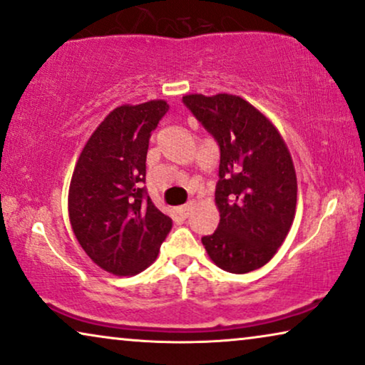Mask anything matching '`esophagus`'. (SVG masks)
I'll use <instances>...</instances> for the list:
<instances>
[{"instance_id": "obj_1", "label": "esophagus", "mask_w": 365, "mask_h": 365, "mask_svg": "<svg viewBox=\"0 0 365 365\" xmlns=\"http://www.w3.org/2000/svg\"><path fill=\"white\" fill-rule=\"evenodd\" d=\"M194 206H196V202H194V201H189L187 204H184V206L179 207V214H181V216H182L184 219H186V217L189 216V214H191V211L194 209Z\"/></svg>"}]
</instances>
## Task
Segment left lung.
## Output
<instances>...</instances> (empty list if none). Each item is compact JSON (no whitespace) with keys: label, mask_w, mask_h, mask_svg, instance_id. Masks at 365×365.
Instances as JSON below:
<instances>
[{"label":"left lung","mask_w":365,"mask_h":365,"mask_svg":"<svg viewBox=\"0 0 365 365\" xmlns=\"http://www.w3.org/2000/svg\"><path fill=\"white\" fill-rule=\"evenodd\" d=\"M182 101L221 149V219L202 246L222 271H256L276 256L296 216L297 178L287 144L266 114L236 94H184Z\"/></svg>","instance_id":"1"}]
</instances>
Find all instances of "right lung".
Instances as JSON below:
<instances>
[{
	"label": "right lung",
	"instance_id": "1",
	"mask_svg": "<svg viewBox=\"0 0 365 365\" xmlns=\"http://www.w3.org/2000/svg\"><path fill=\"white\" fill-rule=\"evenodd\" d=\"M169 104L151 99L114 108L84 144L68 192L79 246L114 276H134L156 261L173 219L144 191L149 136Z\"/></svg>",
	"mask_w": 365,
	"mask_h": 365
}]
</instances>
